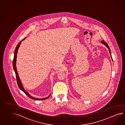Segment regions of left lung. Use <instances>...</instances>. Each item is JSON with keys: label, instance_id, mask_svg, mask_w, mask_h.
Returning a JSON list of instances; mask_svg holds the SVG:
<instances>
[{"label": "left lung", "instance_id": "left-lung-1", "mask_svg": "<svg viewBox=\"0 0 125 125\" xmlns=\"http://www.w3.org/2000/svg\"><path fill=\"white\" fill-rule=\"evenodd\" d=\"M101 43H102V44H103L105 46H106V47H107V48H108V50H109V52L110 54L111 55V58H112V61H113V59H112V55H111V51H110V49L109 47V46H108V45L107 44V43L105 42L104 41H101Z\"/></svg>", "mask_w": 125, "mask_h": 125}]
</instances>
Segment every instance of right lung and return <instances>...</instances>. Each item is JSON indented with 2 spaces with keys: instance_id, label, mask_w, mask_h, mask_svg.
<instances>
[{
  "instance_id": "right-lung-1",
  "label": "right lung",
  "mask_w": 125,
  "mask_h": 125,
  "mask_svg": "<svg viewBox=\"0 0 125 125\" xmlns=\"http://www.w3.org/2000/svg\"><path fill=\"white\" fill-rule=\"evenodd\" d=\"M25 39V38H24L23 40H21V41L18 44V45L16 46L15 50V52H14V58H13V62H12L13 67V69H14V70L15 73L16 77V78H17V83H18V87H19V88L25 94L28 96V97H29L31 98V99H33L34 100H42L46 99L47 98H48L50 96L51 94L49 96H48L47 97H46V98H37L33 97L31 96L30 95L28 94V93L25 90V89L23 88V86L22 85V83H21V80H20V79H19V76H18V72H17V68H16V61H17V53H18V48H19V47L20 46V45L21 44V42L23 41V40H24Z\"/></svg>"
}]
</instances>
